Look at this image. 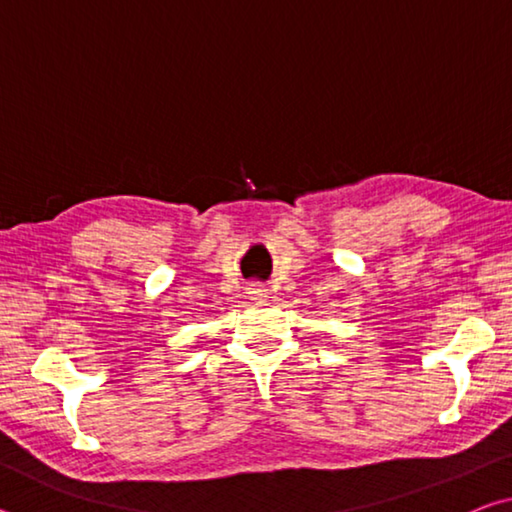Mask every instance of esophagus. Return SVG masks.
I'll use <instances>...</instances> for the list:
<instances>
[{"mask_svg": "<svg viewBox=\"0 0 512 512\" xmlns=\"http://www.w3.org/2000/svg\"><path fill=\"white\" fill-rule=\"evenodd\" d=\"M250 293H253V296H264V293H266V289H264V284H250Z\"/></svg>", "mask_w": 512, "mask_h": 512, "instance_id": "1", "label": "esophagus"}]
</instances>
